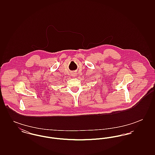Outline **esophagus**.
<instances>
[{
	"mask_svg": "<svg viewBox=\"0 0 155 155\" xmlns=\"http://www.w3.org/2000/svg\"><path fill=\"white\" fill-rule=\"evenodd\" d=\"M75 75H76V74H74V73H73V77H75Z\"/></svg>",
	"mask_w": 155,
	"mask_h": 155,
	"instance_id": "34e87169",
	"label": "esophagus"
}]
</instances>
